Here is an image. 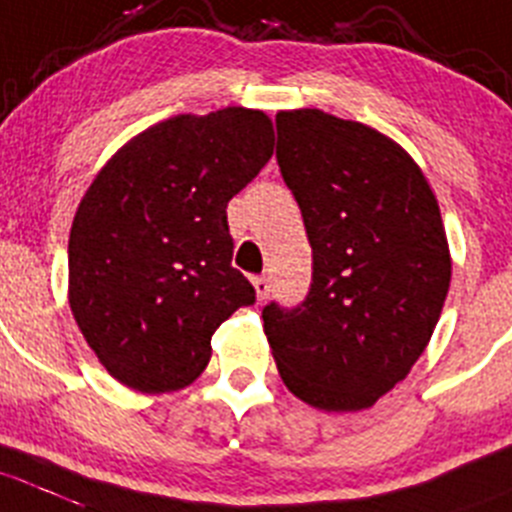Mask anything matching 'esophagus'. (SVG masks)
Returning <instances> with one entry per match:
<instances>
[{
  "instance_id": "obj_1",
  "label": "esophagus",
  "mask_w": 512,
  "mask_h": 512,
  "mask_svg": "<svg viewBox=\"0 0 512 512\" xmlns=\"http://www.w3.org/2000/svg\"><path fill=\"white\" fill-rule=\"evenodd\" d=\"M252 285H255V293H257V300H265L267 295H270V278H265V275H257V278H252Z\"/></svg>"
}]
</instances>
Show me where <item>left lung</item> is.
Wrapping results in <instances>:
<instances>
[{"label": "left lung", "instance_id": "1", "mask_svg": "<svg viewBox=\"0 0 512 512\" xmlns=\"http://www.w3.org/2000/svg\"><path fill=\"white\" fill-rule=\"evenodd\" d=\"M278 164L313 247V283L262 321L285 386L323 412H358L407 379L450 290L442 214L396 141L318 108L280 111Z\"/></svg>", "mask_w": 512, "mask_h": 512}]
</instances>
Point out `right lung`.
Returning <instances> with one entry per match:
<instances>
[{
	"label": "right lung",
	"mask_w": 512,
	"mask_h": 512,
	"mask_svg": "<svg viewBox=\"0 0 512 512\" xmlns=\"http://www.w3.org/2000/svg\"><path fill=\"white\" fill-rule=\"evenodd\" d=\"M272 146L262 111L174 116L118 148L88 186L70 229V310L123 386H189L207 369L214 331L255 303L232 267L227 204Z\"/></svg>",
	"instance_id": "add662e5"
}]
</instances>
